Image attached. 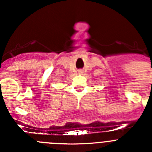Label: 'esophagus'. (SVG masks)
Listing matches in <instances>:
<instances>
[{
	"label": "esophagus",
	"mask_w": 152,
	"mask_h": 152,
	"mask_svg": "<svg viewBox=\"0 0 152 152\" xmlns=\"http://www.w3.org/2000/svg\"><path fill=\"white\" fill-rule=\"evenodd\" d=\"M79 74H82L83 73V71H81V70H80V71H79Z\"/></svg>",
	"instance_id": "obj_1"
}]
</instances>
